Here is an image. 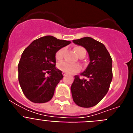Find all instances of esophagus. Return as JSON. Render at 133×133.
I'll list each match as a JSON object with an SVG mask.
<instances>
[{
	"mask_svg": "<svg viewBox=\"0 0 133 133\" xmlns=\"http://www.w3.org/2000/svg\"><path fill=\"white\" fill-rule=\"evenodd\" d=\"M63 76H64V77H65V76H66V75H67V74L65 73V72H63Z\"/></svg>",
	"mask_w": 133,
	"mask_h": 133,
	"instance_id": "obj_1",
	"label": "esophagus"
}]
</instances>
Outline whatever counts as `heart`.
<instances>
[{"mask_svg": "<svg viewBox=\"0 0 133 133\" xmlns=\"http://www.w3.org/2000/svg\"><path fill=\"white\" fill-rule=\"evenodd\" d=\"M64 49L62 48V49H59V50L56 52L55 57L57 61H60L63 59V53H64ZM75 51L78 56H81L82 54H86V51L84 50V48L81 47V46H76L75 48ZM57 67L59 70H61L63 72H66L69 74H74L76 72H78L80 70V66L78 64H69L66 62H62V63H58L57 65Z\"/></svg>", "mask_w": 133, "mask_h": 133, "instance_id": "b5f03b06", "label": "heart"}]
</instances>
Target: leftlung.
Returning a JSON list of instances; mask_svg holds the SVG:
<instances>
[{
	"mask_svg": "<svg viewBox=\"0 0 133 133\" xmlns=\"http://www.w3.org/2000/svg\"><path fill=\"white\" fill-rule=\"evenodd\" d=\"M72 42L87 50L90 61L81 74L87 79L75 76L70 88L72 99L81 107H92L103 99L109 90L112 79V58L105 46L94 38L84 37Z\"/></svg>",
	"mask_w": 133,
	"mask_h": 133,
	"instance_id": "left-lung-1",
	"label": "left lung"
}]
</instances>
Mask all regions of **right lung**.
<instances>
[{
  "mask_svg": "<svg viewBox=\"0 0 133 133\" xmlns=\"http://www.w3.org/2000/svg\"><path fill=\"white\" fill-rule=\"evenodd\" d=\"M70 41L45 36L35 40L24 49L18 65V81L23 93L32 103H44L52 98L55 88L62 78L56 69V55ZM49 74L46 77L45 74Z\"/></svg>",
  "mask_w": 133,
  "mask_h": 133,
  "instance_id": "right-lung-1",
  "label": "right lung"
}]
</instances>
